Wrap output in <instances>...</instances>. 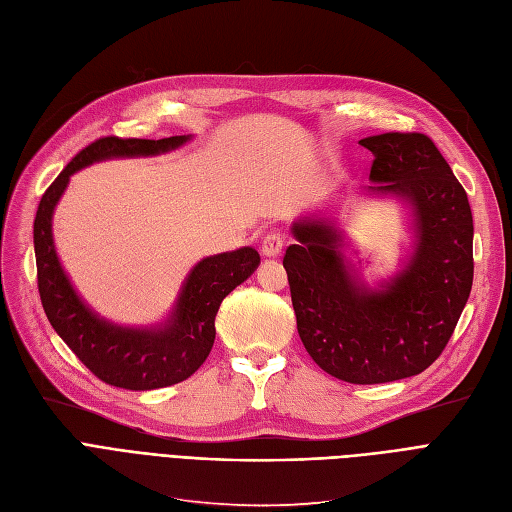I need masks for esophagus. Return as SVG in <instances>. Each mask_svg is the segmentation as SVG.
<instances>
[{"label":"esophagus","instance_id":"1","mask_svg":"<svg viewBox=\"0 0 512 512\" xmlns=\"http://www.w3.org/2000/svg\"><path fill=\"white\" fill-rule=\"evenodd\" d=\"M282 246H285V236H282L280 232H270L261 242V253L266 257H276V255H280Z\"/></svg>","mask_w":512,"mask_h":512}]
</instances>
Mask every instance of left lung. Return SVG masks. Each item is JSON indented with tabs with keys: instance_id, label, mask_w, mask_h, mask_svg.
Returning <instances> with one entry per match:
<instances>
[{
	"instance_id": "obj_1",
	"label": "left lung",
	"mask_w": 512,
	"mask_h": 512,
	"mask_svg": "<svg viewBox=\"0 0 512 512\" xmlns=\"http://www.w3.org/2000/svg\"><path fill=\"white\" fill-rule=\"evenodd\" d=\"M373 154L371 198L399 200L411 246L392 276L369 285L346 257L335 217L293 221L287 270L297 331L314 363L348 384H384L437 361L472 287V213L464 187L426 135L358 141Z\"/></svg>"
}]
</instances>
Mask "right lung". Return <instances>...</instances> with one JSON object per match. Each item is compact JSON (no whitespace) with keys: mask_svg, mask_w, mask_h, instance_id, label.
<instances>
[{"mask_svg":"<svg viewBox=\"0 0 512 512\" xmlns=\"http://www.w3.org/2000/svg\"><path fill=\"white\" fill-rule=\"evenodd\" d=\"M187 141H192V135L160 141L118 137L94 141L63 168L37 206L33 244L44 312L73 354L99 380L116 388L156 390L194 375L215 344V316L221 301L257 270L259 253L253 246H242L200 259L185 276L173 310L162 323L147 327L120 325L94 312L75 291L56 253L54 208L78 170L105 160L168 154Z\"/></svg>","mask_w":512,"mask_h":512,"instance_id":"obj_1","label":"right lung"}]
</instances>
